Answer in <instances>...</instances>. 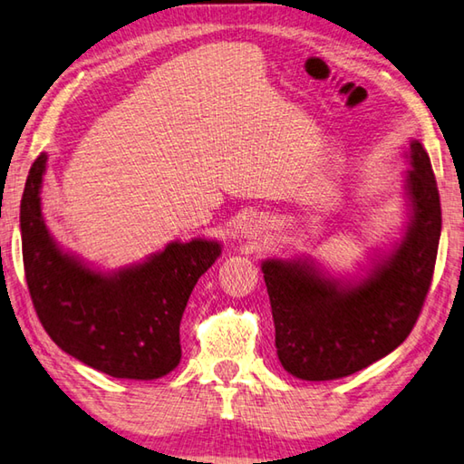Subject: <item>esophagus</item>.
<instances>
[{"instance_id":"esophagus-1","label":"esophagus","mask_w":464,"mask_h":464,"mask_svg":"<svg viewBox=\"0 0 464 464\" xmlns=\"http://www.w3.org/2000/svg\"><path fill=\"white\" fill-rule=\"evenodd\" d=\"M248 234H253V227H248V230H246Z\"/></svg>"}]
</instances>
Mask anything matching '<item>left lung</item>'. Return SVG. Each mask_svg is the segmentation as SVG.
<instances>
[{
  "label": "left lung",
  "instance_id": "left-lung-1",
  "mask_svg": "<svg viewBox=\"0 0 464 464\" xmlns=\"http://www.w3.org/2000/svg\"><path fill=\"white\" fill-rule=\"evenodd\" d=\"M408 198L411 219L405 238L369 277L340 285L312 261L263 263L275 346L283 369L297 379L348 377L395 351L416 326L440 242V195L430 157L410 144Z\"/></svg>",
  "mask_w": 464,
  "mask_h": 464
}]
</instances>
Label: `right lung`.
Segmentation results:
<instances>
[{
  "label": "right lung",
  "mask_w": 464,
  "mask_h": 464,
  "mask_svg": "<svg viewBox=\"0 0 464 464\" xmlns=\"http://www.w3.org/2000/svg\"><path fill=\"white\" fill-rule=\"evenodd\" d=\"M46 154L32 162L20 203L28 291L46 334L64 353L116 379H159L181 361L179 324L195 283L222 253L218 242H170L113 275L64 255L46 230L40 187Z\"/></svg>",
  "instance_id": "right-lung-1"
}]
</instances>
